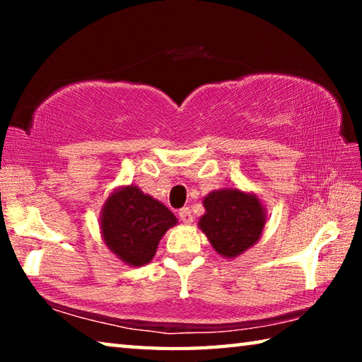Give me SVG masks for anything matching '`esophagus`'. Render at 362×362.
<instances>
[{
	"mask_svg": "<svg viewBox=\"0 0 362 362\" xmlns=\"http://www.w3.org/2000/svg\"><path fill=\"white\" fill-rule=\"evenodd\" d=\"M179 217L183 223H193V214H192V209L189 207H183V209L179 211Z\"/></svg>",
	"mask_w": 362,
	"mask_h": 362,
	"instance_id": "1",
	"label": "esophagus"
}]
</instances>
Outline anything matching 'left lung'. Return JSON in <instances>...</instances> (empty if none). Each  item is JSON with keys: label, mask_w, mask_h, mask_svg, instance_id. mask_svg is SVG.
<instances>
[{"label": "left lung", "mask_w": 362, "mask_h": 362, "mask_svg": "<svg viewBox=\"0 0 362 362\" xmlns=\"http://www.w3.org/2000/svg\"><path fill=\"white\" fill-rule=\"evenodd\" d=\"M198 226L218 255L235 259L260 240L267 209L255 193L225 187L206 194Z\"/></svg>", "instance_id": "obj_1"}]
</instances>
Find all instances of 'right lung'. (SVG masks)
<instances>
[{
    "label": "right lung",
    "instance_id": "obj_1",
    "mask_svg": "<svg viewBox=\"0 0 362 362\" xmlns=\"http://www.w3.org/2000/svg\"><path fill=\"white\" fill-rule=\"evenodd\" d=\"M177 217L153 196L136 185L115 188L100 212L102 241L129 267H144L153 260L158 244Z\"/></svg>",
    "mask_w": 362,
    "mask_h": 362
}]
</instances>
